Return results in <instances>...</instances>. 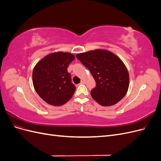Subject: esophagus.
<instances>
[{
  "instance_id": "esophagus-1",
  "label": "esophagus",
  "mask_w": 161,
  "mask_h": 161,
  "mask_svg": "<svg viewBox=\"0 0 161 161\" xmlns=\"http://www.w3.org/2000/svg\"><path fill=\"white\" fill-rule=\"evenodd\" d=\"M84 83H85V81L84 80H81L80 84H84Z\"/></svg>"
}]
</instances>
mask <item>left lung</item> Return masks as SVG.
Here are the masks:
<instances>
[{
  "label": "left lung",
  "instance_id": "obj_1",
  "mask_svg": "<svg viewBox=\"0 0 161 161\" xmlns=\"http://www.w3.org/2000/svg\"><path fill=\"white\" fill-rule=\"evenodd\" d=\"M76 58L88 69L96 82L92 98L102 106H111L123 99L128 90L127 68L115 53L97 49L77 53Z\"/></svg>",
  "mask_w": 161,
  "mask_h": 161
}]
</instances>
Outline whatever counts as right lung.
Returning a JSON list of instances; mask_svg holds the SVG:
<instances>
[{"label": "right lung", "mask_w": 161, "mask_h": 161, "mask_svg": "<svg viewBox=\"0 0 161 161\" xmlns=\"http://www.w3.org/2000/svg\"><path fill=\"white\" fill-rule=\"evenodd\" d=\"M75 58L69 52H53L43 57L33 68L34 89L47 103L60 106L72 98L76 87L67 68Z\"/></svg>", "instance_id": "obj_1"}]
</instances>
